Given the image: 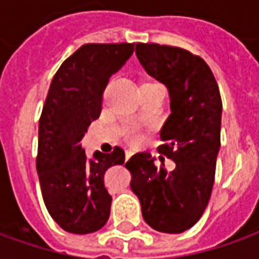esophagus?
Instances as JSON below:
<instances>
[{
  "label": "esophagus",
  "instance_id": "34e87169",
  "mask_svg": "<svg viewBox=\"0 0 259 259\" xmlns=\"http://www.w3.org/2000/svg\"><path fill=\"white\" fill-rule=\"evenodd\" d=\"M133 151H126V152H125V159L126 160H128V159H130V158H131V156H133Z\"/></svg>",
  "mask_w": 259,
  "mask_h": 259
}]
</instances>
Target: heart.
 <instances>
[{"label":"heart","instance_id":"1","mask_svg":"<svg viewBox=\"0 0 259 259\" xmlns=\"http://www.w3.org/2000/svg\"><path fill=\"white\" fill-rule=\"evenodd\" d=\"M124 137H125V140L128 141V142H131V144H138V142H141V140H142V134H141L140 126H126L125 130H124Z\"/></svg>","mask_w":259,"mask_h":259}]
</instances>
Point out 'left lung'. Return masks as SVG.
<instances>
[{
    "label": "left lung",
    "instance_id": "8db88e82",
    "mask_svg": "<svg viewBox=\"0 0 259 259\" xmlns=\"http://www.w3.org/2000/svg\"><path fill=\"white\" fill-rule=\"evenodd\" d=\"M135 53L151 76L166 85L170 115L160 130L158 152L176 163L135 153L125 163L144 220L153 230L179 234L193 227L207 207L220 149L222 97L207 63L192 52L158 44H137Z\"/></svg>",
    "mask_w": 259,
    "mask_h": 259
}]
</instances>
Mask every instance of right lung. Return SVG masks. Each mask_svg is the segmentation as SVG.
<instances>
[{
  "label": "right lung",
  "mask_w": 259,
  "mask_h": 259,
  "mask_svg": "<svg viewBox=\"0 0 259 259\" xmlns=\"http://www.w3.org/2000/svg\"><path fill=\"white\" fill-rule=\"evenodd\" d=\"M133 52L134 44L83 45L52 78L39 118L36 170L45 206L67 233H94L110 217L104 175L125 162L124 149L97 151L89 160L80 141L100 117L108 80Z\"/></svg>",
  "instance_id": "1"
}]
</instances>
